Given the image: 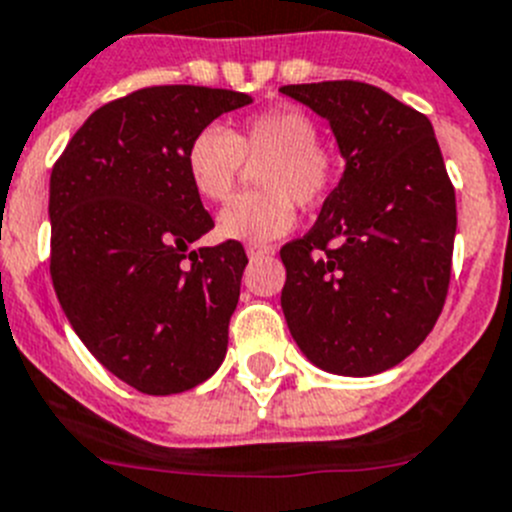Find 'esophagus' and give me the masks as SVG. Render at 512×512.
I'll return each instance as SVG.
<instances>
[{
    "label": "esophagus",
    "instance_id": "1",
    "mask_svg": "<svg viewBox=\"0 0 512 512\" xmlns=\"http://www.w3.org/2000/svg\"><path fill=\"white\" fill-rule=\"evenodd\" d=\"M273 252H275L273 245H255V242L247 245V257H250V260H260V257L273 255Z\"/></svg>",
    "mask_w": 512,
    "mask_h": 512
}]
</instances>
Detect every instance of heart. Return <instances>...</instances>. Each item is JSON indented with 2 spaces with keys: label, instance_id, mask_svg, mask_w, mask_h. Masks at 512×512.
Wrapping results in <instances>:
<instances>
[{
  "label": "heart",
  "instance_id": "heart-1",
  "mask_svg": "<svg viewBox=\"0 0 512 512\" xmlns=\"http://www.w3.org/2000/svg\"><path fill=\"white\" fill-rule=\"evenodd\" d=\"M191 188L209 204L232 199L245 165H256L260 193L239 196L219 214L216 232L242 242H270L296 224L303 209L324 204L339 181V160L319 142V124L298 107H275L242 119L237 127H204L186 147Z\"/></svg>",
  "mask_w": 512,
  "mask_h": 512
}]
</instances>
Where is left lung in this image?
<instances>
[{"mask_svg":"<svg viewBox=\"0 0 512 512\" xmlns=\"http://www.w3.org/2000/svg\"><path fill=\"white\" fill-rule=\"evenodd\" d=\"M280 91L329 119L347 160L311 232L280 250L285 321L321 370L377 375L416 352L449 290L457 199L434 127L362 81Z\"/></svg>","mask_w":512,"mask_h":512,"instance_id":"left-lung-1","label":"left lung"}]
</instances>
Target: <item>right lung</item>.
Here are the masks:
<instances>
[{
    "mask_svg": "<svg viewBox=\"0 0 512 512\" xmlns=\"http://www.w3.org/2000/svg\"><path fill=\"white\" fill-rule=\"evenodd\" d=\"M239 91L147 86L96 109L50 173V278L78 339L147 395L196 388L222 365L247 255L191 245L214 219L186 147Z\"/></svg>",
    "mask_w": 512,
    "mask_h": 512,
    "instance_id": "1",
    "label": "right lung"
}]
</instances>
